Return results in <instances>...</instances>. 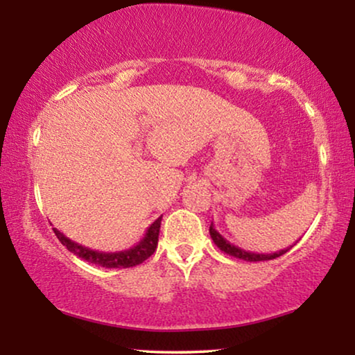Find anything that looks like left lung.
I'll return each instance as SVG.
<instances>
[{"label":"left lung","instance_id":"8db88e82","mask_svg":"<svg viewBox=\"0 0 355 355\" xmlns=\"http://www.w3.org/2000/svg\"><path fill=\"white\" fill-rule=\"evenodd\" d=\"M210 236L215 244L218 245V249L225 252V254L231 255V257H236V259H241V260H245V261H265V260H273L276 257H281L284 255L286 252H288L291 247L288 249H283L279 252H273V254H255V252H249V250H244L241 249V247H237L234 244H231L230 241H226L225 237H223L220 232L215 230V226H213V223L210 225Z\"/></svg>","mask_w":355,"mask_h":355}]
</instances>
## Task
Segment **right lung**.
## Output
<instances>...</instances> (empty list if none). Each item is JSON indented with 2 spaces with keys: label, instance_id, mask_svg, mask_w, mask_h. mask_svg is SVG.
Listing matches in <instances>:
<instances>
[{
  "label": "right lung",
  "instance_id": "right-lung-1",
  "mask_svg": "<svg viewBox=\"0 0 355 355\" xmlns=\"http://www.w3.org/2000/svg\"><path fill=\"white\" fill-rule=\"evenodd\" d=\"M159 225H162V216L150 225L140 242H137L134 247H130V249L121 252L92 250L89 247L80 245L77 244V242L71 241L69 237H66L62 232L58 231L56 227H53V230H55V234L58 239L61 241V244L66 245V249L72 252L74 255L80 257L82 260L98 266H105V268H130V266L140 265L142 261L147 260L150 255H153V252L158 245Z\"/></svg>",
  "mask_w": 355,
  "mask_h": 355
}]
</instances>
